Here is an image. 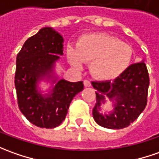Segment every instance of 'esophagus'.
Here are the masks:
<instances>
[{"mask_svg": "<svg viewBox=\"0 0 159 159\" xmlns=\"http://www.w3.org/2000/svg\"><path fill=\"white\" fill-rule=\"evenodd\" d=\"M84 84L85 87H90V86H91V83H90V81H89V80H84Z\"/></svg>", "mask_w": 159, "mask_h": 159, "instance_id": "34e87169", "label": "esophagus"}]
</instances>
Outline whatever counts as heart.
<instances>
[{"instance_id":"b5f03b06","label":"heart","mask_w":159,"mask_h":159,"mask_svg":"<svg viewBox=\"0 0 159 159\" xmlns=\"http://www.w3.org/2000/svg\"><path fill=\"white\" fill-rule=\"evenodd\" d=\"M133 50L128 43L106 33L84 34L75 43V48H67V57L75 68L90 62L89 70L94 77L102 81L117 78L132 60Z\"/></svg>"}]
</instances>
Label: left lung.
I'll return each mask as SVG.
<instances>
[{
  "instance_id": "left-lung-1",
  "label": "left lung",
  "mask_w": 159,
  "mask_h": 159,
  "mask_svg": "<svg viewBox=\"0 0 159 159\" xmlns=\"http://www.w3.org/2000/svg\"><path fill=\"white\" fill-rule=\"evenodd\" d=\"M96 92V105L92 114L97 124L107 129H118L129 126L143 112L147 104L150 84L147 68L142 61L129 68L113 82H92ZM113 102V111L102 115L100 106L106 98Z\"/></svg>"
}]
</instances>
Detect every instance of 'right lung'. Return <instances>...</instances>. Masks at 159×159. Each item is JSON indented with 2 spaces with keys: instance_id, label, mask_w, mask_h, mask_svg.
I'll use <instances>...</instances> for the list:
<instances>
[{
  "instance_id": "1",
  "label": "right lung",
  "mask_w": 159,
  "mask_h": 159,
  "mask_svg": "<svg viewBox=\"0 0 159 159\" xmlns=\"http://www.w3.org/2000/svg\"><path fill=\"white\" fill-rule=\"evenodd\" d=\"M63 55V38L45 27L26 41L16 57L15 86L18 106L26 118L37 127L52 129L65 119L73 98L84 89L82 81L72 83L55 75L56 61ZM44 79L55 84L43 95L38 84Z\"/></svg>"
}]
</instances>
